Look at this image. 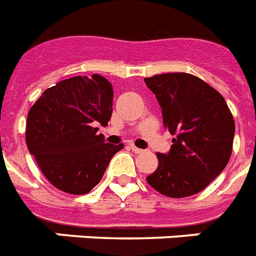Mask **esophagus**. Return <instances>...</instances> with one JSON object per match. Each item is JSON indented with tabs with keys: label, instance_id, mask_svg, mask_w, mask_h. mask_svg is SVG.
I'll return each mask as SVG.
<instances>
[{
	"label": "esophagus",
	"instance_id": "obj_1",
	"mask_svg": "<svg viewBox=\"0 0 256 256\" xmlns=\"http://www.w3.org/2000/svg\"><path fill=\"white\" fill-rule=\"evenodd\" d=\"M130 149H132V150H134V153H142V152H144L142 149L138 148V146H134V145H130Z\"/></svg>",
	"mask_w": 256,
	"mask_h": 256
}]
</instances>
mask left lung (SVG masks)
I'll use <instances>...</instances> for the list:
<instances>
[{
  "label": "left lung",
  "mask_w": 256,
  "mask_h": 256,
  "mask_svg": "<svg viewBox=\"0 0 256 256\" xmlns=\"http://www.w3.org/2000/svg\"><path fill=\"white\" fill-rule=\"evenodd\" d=\"M176 138L169 153H157L158 166L146 181L162 196L200 193L224 170L232 152L235 122L226 100L206 82L186 72L145 78Z\"/></svg>",
  "instance_id": "left-lung-1"
}]
</instances>
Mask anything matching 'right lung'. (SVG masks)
<instances>
[{"label":"right lung","instance_id":"right-lung-1","mask_svg":"<svg viewBox=\"0 0 256 256\" xmlns=\"http://www.w3.org/2000/svg\"><path fill=\"white\" fill-rule=\"evenodd\" d=\"M114 88L102 75L58 82L30 108L26 144L47 181L68 194H87L124 144L104 142L98 124L112 115Z\"/></svg>","mask_w":256,"mask_h":256}]
</instances>
